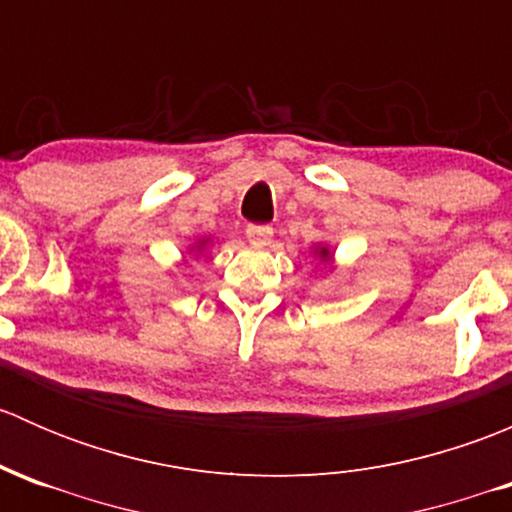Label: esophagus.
I'll return each instance as SVG.
<instances>
[{
    "label": "esophagus",
    "instance_id": "34e87169",
    "mask_svg": "<svg viewBox=\"0 0 512 512\" xmlns=\"http://www.w3.org/2000/svg\"><path fill=\"white\" fill-rule=\"evenodd\" d=\"M245 235H247V240H250V242H257V245H267V242L272 240V235H275V230H272L270 225H247Z\"/></svg>",
    "mask_w": 512,
    "mask_h": 512
}]
</instances>
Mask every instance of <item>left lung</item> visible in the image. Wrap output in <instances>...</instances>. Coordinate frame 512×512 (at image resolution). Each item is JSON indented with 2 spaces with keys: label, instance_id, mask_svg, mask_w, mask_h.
Returning a JSON list of instances; mask_svg holds the SVG:
<instances>
[{
  "label": "left lung",
  "instance_id": "1",
  "mask_svg": "<svg viewBox=\"0 0 512 512\" xmlns=\"http://www.w3.org/2000/svg\"><path fill=\"white\" fill-rule=\"evenodd\" d=\"M319 257H322V262H329V260H332V255H329L327 247H322V250H319Z\"/></svg>",
  "mask_w": 512,
  "mask_h": 512
}]
</instances>
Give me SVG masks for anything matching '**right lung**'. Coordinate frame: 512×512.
Listing matches in <instances>:
<instances>
[{"label":"right lung","instance_id":"add662e5","mask_svg":"<svg viewBox=\"0 0 512 512\" xmlns=\"http://www.w3.org/2000/svg\"><path fill=\"white\" fill-rule=\"evenodd\" d=\"M205 245V242H200V245H198V250H200V247H203Z\"/></svg>","mask_w":512,"mask_h":512}]
</instances>
